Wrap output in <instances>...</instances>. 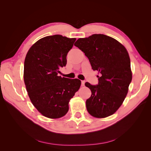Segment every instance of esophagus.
<instances>
[{"label":"esophagus","mask_w":151,"mask_h":151,"mask_svg":"<svg viewBox=\"0 0 151 151\" xmlns=\"http://www.w3.org/2000/svg\"><path fill=\"white\" fill-rule=\"evenodd\" d=\"M84 84H85V81H81V86H84Z\"/></svg>","instance_id":"esophagus-1"}]
</instances>
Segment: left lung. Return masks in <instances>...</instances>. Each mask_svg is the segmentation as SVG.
Instances as JSON below:
<instances>
[{
    "label": "left lung",
    "mask_w": 151,
    "mask_h": 151,
    "mask_svg": "<svg viewBox=\"0 0 151 151\" xmlns=\"http://www.w3.org/2000/svg\"><path fill=\"white\" fill-rule=\"evenodd\" d=\"M88 58L93 70H97L99 83H86L91 91L86 108L91 116L103 118L115 113L122 104L132 79L130 59L123 45L103 34L79 38L74 44Z\"/></svg>",
    "instance_id": "left-lung-1"
}]
</instances>
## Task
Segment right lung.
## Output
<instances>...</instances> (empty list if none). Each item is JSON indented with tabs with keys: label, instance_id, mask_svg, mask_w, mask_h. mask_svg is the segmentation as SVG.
I'll list each match as a JSON object with an SVG mask.
<instances>
[{
	"label": "right lung",
	"instance_id": "right-lung-1",
	"mask_svg": "<svg viewBox=\"0 0 151 151\" xmlns=\"http://www.w3.org/2000/svg\"><path fill=\"white\" fill-rule=\"evenodd\" d=\"M76 40L62 35L45 36L29 49L24 60V81L29 99L45 117L56 119L66 115L68 103L81 81L58 76L66 65L67 55Z\"/></svg>",
	"mask_w": 151,
	"mask_h": 151
}]
</instances>
